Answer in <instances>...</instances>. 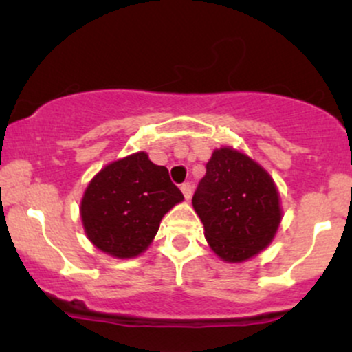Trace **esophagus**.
Returning a JSON list of instances; mask_svg holds the SVG:
<instances>
[{"label":"esophagus","mask_w":352,"mask_h":352,"mask_svg":"<svg viewBox=\"0 0 352 352\" xmlns=\"http://www.w3.org/2000/svg\"><path fill=\"white\" fill-rule=\"evenodd\" d=\"M180 190H182V193H184V197H185V200H190V197H192V185L190 184H184L180 187Z\"/></svg>","instance_id":"1"}]
</instances>
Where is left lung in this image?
<instances>
[{"label": "left lung", "mask_w": 352, "mask_h": 352, "mask_svg": "<svg viewBox=\"0 0 352 352\" xmlns=\"http://www.w3.org/2000/svg\"><path fill=\"white\" fill-rule=\"evenodd\" d=\"M192 205L210 248L228 263H241L263 252L283 218L272 175L233 147L213 151Z\"/></svg>", "instance_id": "left-lung-1"}]
</instances>
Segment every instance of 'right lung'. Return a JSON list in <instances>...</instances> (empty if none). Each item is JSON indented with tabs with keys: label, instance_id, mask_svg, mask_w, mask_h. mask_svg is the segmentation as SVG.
Here are the masks:
<instances>
[{
	"label": "right lung",
	"instance_id": "right-lung-1",
	"mask_svg": "<svg viewBox=\"0 0 352 352\" xmlns=\"http://www.w3.org/2000/svg\"><path fill=\"white\" fill-rule=\"evenodd\" d=\"M184 200L164 165L145 152L111 162L89 182L80 220L91 243L114 258L144 253L168 210Z\"/></svg>",
	"mask_w": 352,
	"mask_h": 352
}]
</instances>
